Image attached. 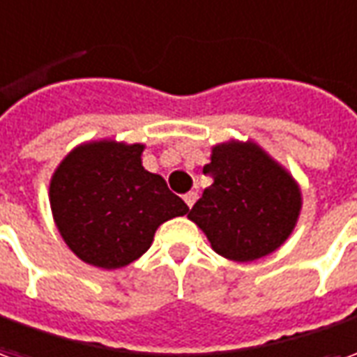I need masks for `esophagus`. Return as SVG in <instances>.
Segmentation results:
<instances>
[{
	"mask_svg": "<svg viewBox=\"0 0 357 357\" xmlns=\"http://www.w3.org/2000/svg\"><path fill=\"white\" fill-rule=\"evenodd\" d=\"M183 199H185L187 206L191 208V206H193V204L197 203V199H199V193H197V191H189V193H187V195L183 197Z\"/></svg>",
	"mask_w": 357,
	"mask_h": 357,
	"instance_id": "obj_1",
	"label": "esophagus"
}]
</instances>
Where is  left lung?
Masks as SVG:
<instances>
[{
  "label": "left lung",
  "instance_id": "8db88e82",
  "mask_svg": "<svg viewBox=\"0 0 357 357\" xmlns=\"http://www.w3.org/2000/svg\"><path fill=\"white\" fill-rule=\"evenodd\" d=\"M203 172L214 179L187 218L218 255L249 263L284 245L301 213L300 183L255 141L213 146Z\"/></svg>",
  "mask_w": 357,
  "mask_h": 357
}]
</instances>
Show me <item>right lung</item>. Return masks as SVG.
<instances>
[{
    "label": "right lung",
    "mask_w": 357,
    "mask_h": 357,
    "mask_svg": "<svg viewBox=\"0 0 357 357\" xmlns=\"http://www.w3.org/2000/svg\"><path fill=\"white\" fill-rule=\"evenodd\" d=\"M144 144L86 141L59 162L50 179L57 231L81 261L114 271L153 245L164 222L189 211L158 174L143 166Z\"/></svg>",
    "instance_id": "obj_1"
}]
</instances>
